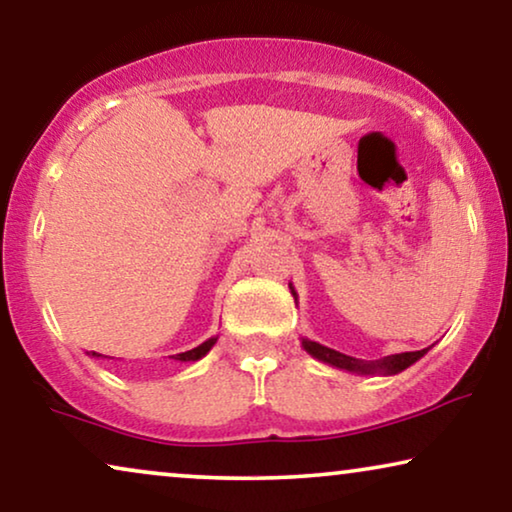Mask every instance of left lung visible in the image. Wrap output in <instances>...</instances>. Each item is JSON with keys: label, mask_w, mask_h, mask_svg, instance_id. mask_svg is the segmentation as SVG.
Segmentation results:
<instances>
[{"label": "left lung", "mask_w": 512, "mask_h": 512, "mask_svg": "<svg viewBox=\"0 0 512 512\" xmlns=\"http://www.w3.org/2000/svg\"><path fill=\"white\" fill-rule=\"evenodd\" d=\"M291 288L295 302H298V293H295L293 284H288ZM302 348L311 355V358L325 362V365H332L337 369H346V372H353V374H362V376H395L399 372H404L406 367H411L413 362H418L422 355H425L429 348H422V351H406V353H395V355H385V358L379 360H360V358H353V355H346V353H339L335 348H328L318 342H311V339L302 337Z\"/></svg>", "instance_id": "obj_1"}]
</instances>
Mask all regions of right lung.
<instances>
[{"label":"right lung","mask_w":512,"mask_h":512,"mask_svg":"<svg viewBox=\"0 0 512 512\" xmlns=\"http://www.w3.org/2000/svg\"><path fill=\"white\" fill-rule=\"evenodd\" d=\"M217 339H219V337H210V339H207V342H203L201 346L191 348V351H184V353L170 355V358H173V360H180V362H196V360H201V358H205L207 353H210V348H212L214 344H217ZM87 355H92V358H101V353H94V351H90Z\"/></svg>","instance_id":"right-lung-1"}]
</instances>
